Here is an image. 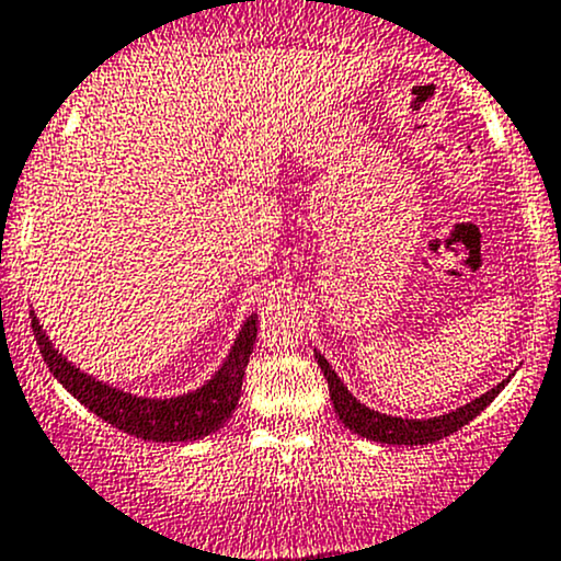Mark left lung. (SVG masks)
Instances as JSON below:
<instances>
[{"label": "left lung", "mask_w": 561, "mask_h": 561, "mask_svg": "<svg viewBox=\"0 0 561 561\" xmlns=\"http://www.w3.org/2000/svg\"><path fill=\"white\" fill-rule=\"evenodd\" d=\"M318 366H321L323 377L329 382V393H331V403H334V412L340 417V423L347 427V431L358 433V436L369 438V442H379V444H403V447H414V444H433L438 438L449 436V433L460 431L462 425L471 423L473 417H479L500 390L511 382L508 375L503 382H497L495 388H490L486 393H481L479 399L462 403V407L451 409V412L436 414V417H396V414H385L377 412V409L366 407L360 403L355 396L347 390V385L342 382L340 375L331 369V364L323 358L321 353L316 351Z\"/></svg>", "instance_id": "obj_1"}]
</instances>
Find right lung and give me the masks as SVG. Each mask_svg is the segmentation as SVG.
I'll return each instance as SVG.
<instances>
[{
	"label": "right lung",
	"mask_w": 561,
	"mask_h": 561,
	"mask_svg": "<svg viewBox=\"0 0 561 561\" xmlns=\"http://www.w3.org/2000/svg\"><path fill=\"white\" fill-rule=\"evenodd\" d=\"M256 312H251L234 336L230 353L221 360L219 369L210 379L195 390H186L182 396H134L128 390H119L114 385L95 379L80 366L71 364L64 353L56 351L50 336L39 327L37 312L32 310V329L37 336L42 358L50 366L53 377L75 396L77 401L85 403L93 414H99L104 423L117 431L130 433V436L144 438V442H197V438L210 436L219 431L227 420L232 417L238 407L240 388H243L245 366L256 342Z\"/></svg>",
	"instance_id": "obj_1"
}]
</instances>
